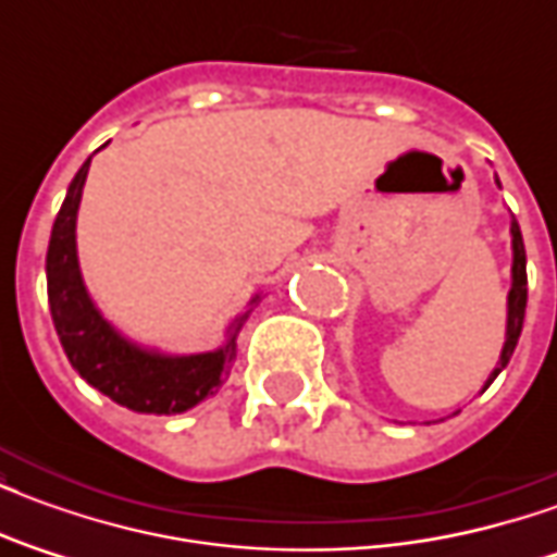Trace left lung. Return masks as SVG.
Segmentation results:
<instances>
[{
	"label": "left lung",
	"mask_w": 557,
	"mask_h": 557,
	"mask_svg": "<svg viewBox=\"0 0 557 557\" xmlns=\"http://www.w3.org/2000/svg\"><path fill=\"white\" fill-rule=\"evenodd\" d=\"M510 235H513V286H510V295H507V334H504V349L502 358H498V367L492 370L486 387L495 382V375L502 373L510 355H513L516 343H519V334H522V322H525V304H528V274H525V244H522V232H519V223H510Z\"/></svg>",
	"instance_id": "1"
}]
</instances>
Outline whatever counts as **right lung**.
<instances>
[{
	"label": "right lung",
	"instance_id": "obj_1",
	"mask_svg": "<svg viewBox=\"0 0 557 557\" xmlns=\"http://www.w3.org/2000/svg\"><path fill=\"white\" fill-rule=\"evenodd\" d=\"M91 158L79 166L47 247V298L67 361L103 397L139 414H182L211 397L238 355V331L250 310L230 325V337L206 355H160L125 339L91 304L77 262V208Z\"/></svg>",
	"mask_w": 557,
	"mask_h": 557
}]
</instances>
